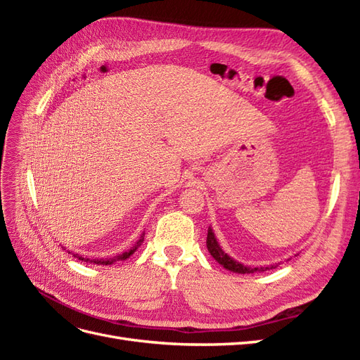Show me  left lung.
Instances as JSON below:
<instances>
[{"mask_svg": "<svg viewBox=\"0 0 360 360\" xmlns=\"http://www.w3.org/2000/svg\"><path fill=\"white\" fill-rule=\"evenodd\" d=\"M207 249H209L210 255L219 263L221 266H224L226 270H231V271H236V274H255V271H266V270H270V269H275L276 266H269V267H249V266H245L242 263H238V261L233 259L230 255L225 254L222 248L219 246V243H217L216 237H214V233L212 228H209V233H207Z\"/></svg>", "mask_w": 360, "mask_h": 360, "instance_id": "1", "label": "left lung"}]
</instances>
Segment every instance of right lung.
Returning a JSON list of instances; mask_svg holds the SVG:
<instances>
[{
    "instance_id": "obj_1",
    "label": "right lung",
    "mask_w": 360,
    "mask_h": 360,
    "mask_svg": "<svg viewBox=\"0 0 360 360\" xmlns=\"http://www.w3.org/2000/svg\"><path fill=\"white\" fill-rule=\"evenodd\" d=\"M144 242V234L141 236V238L139 240L136 242V245L134 246V248H130L127 252H123V254H118V255H115V257H112V258H106V259H103V258H101V259H90V258H84V257H81V255H78V254H72V252H69V254H72L73 257H76L78 259H81V261H86V263H93V264H103V266H108V264H112V263H115V261H123V259H127L130 255H132L135 250L138 249V246Z\"/></svg>"
}]
</instances>
